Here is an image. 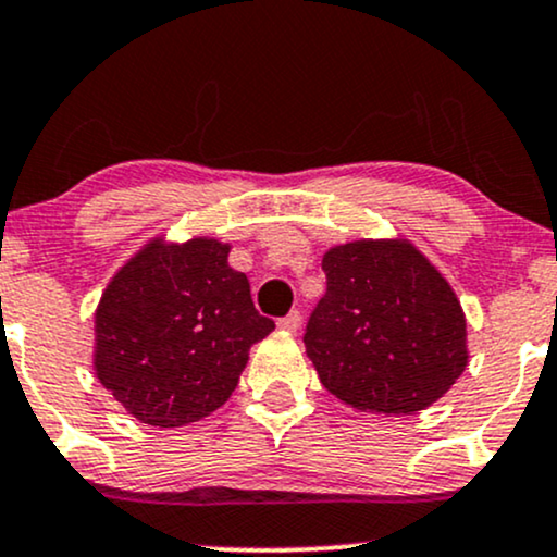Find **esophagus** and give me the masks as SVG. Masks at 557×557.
Here are the masks:
<instances>
[{
  "instance_id": "34e87169",
  "label": "esophagus",
  "mask_w": 557,
  "mask_h": 557,
  "mask_svg": "<svg viewBox=\"0 0 557 557\" xmlns=\"http://www.w3.org/2000/svg\"><path fill=\"white\" fill-rule=\"evenodd\" d=\"M277 327L280 330H287V332H296L300 327V311H290V314L280 319Z\"/></svg>"
}]
</instances>
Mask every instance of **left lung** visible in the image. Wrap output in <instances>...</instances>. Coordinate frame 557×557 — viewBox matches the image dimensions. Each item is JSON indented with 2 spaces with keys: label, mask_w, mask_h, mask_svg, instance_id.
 <instances>
[{
  "label": "left lung",
  "mask_w": 557,
  "mask_h": 557,
  "mask_svg": "<svg viewBox=\"0 0 557 557\" xmlns=\"http://www.w3.org/2000/svg\"><path fill=\"white\" fill-rule=\"evenodd\" d=\"M327 293L306 324V356L345 406L417 413L469 363L453 287L408 240H354L324 253Z\"/></svg>",
  "instance_id": "1"
}]
</instances>
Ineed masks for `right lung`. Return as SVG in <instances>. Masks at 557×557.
Returning a JSON list of instances; mask_svg holds the SVG:
<instances>
[{"mask_svg": "<svg viewBox=\"0 0 557 557\" xmlns=\"http://www.w3.org/2000/svg\"><path fill=\"white\" fill-rule=\"evenodd\" d=\"M214 238L144 248L107 285L94 369L127 413L159 430L190 424L238 387L253 343L274 330Z\"/></svg>", "mask_w": 557, "mask_h": 557, "instance_id": "right-lung-1", "label": "right lung"}]
</instances>
